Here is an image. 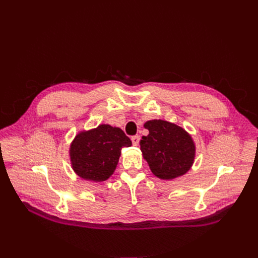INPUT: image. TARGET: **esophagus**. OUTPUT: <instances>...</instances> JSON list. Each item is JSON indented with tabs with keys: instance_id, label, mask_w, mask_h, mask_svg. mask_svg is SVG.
<instances>
[{
	"instance_id": "obj_1",
	"label": "esophagus",
	"mask_w": 258,
	"mask_h": 258,
	"mask_svg": "<svg viewBox=\"0 0 258 258\" xmlns=\"http://www.w3.org/2000/svg\"><path fill=\"white\" fill-rule=\"evenodd\" d=\"M131 141H132V144H134L135 146H137L140 142V137L139 136H134L131 138Z\"/></svg>"
}]
</instances>
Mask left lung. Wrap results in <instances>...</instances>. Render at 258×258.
<instances>
[{
	"mask_svg": "<svg viewBox=\"0 0 258 258\" xmlns=\"http://www.w3.org/2000/svg\"><path fill=\"white\" fill-rule=\"evenodd\" d=\"M150 131L142 137L140 146L152 172L161 179H173L185 174L195 159L191 137L179 126L154 119L144 123Z\"/></svg>",
	"mask_w": 258,
	"mask_h": 258,
	"instance_id": "8db88e82",
	"label": "left lung"
}]
</instances>
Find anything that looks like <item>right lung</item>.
<instances>
[{
    "instance_id": "obj_1",
    "label": "right lung",
    "mask_w": 258,
    "mask_h": 258,
    "mask_svg": "<svg viewBox=\"0 0 258 258\" xmlns=\"http://www.w3.org/2000/svg\"><path fill=\"white\" fill-rule=\"evenodd\" d=\"M131 145V140L120 128L110 124L82 131L70 148L72 168L77 175L87 181H105L116 169L121 148Z\"/></svg>"
}]
</instances>
